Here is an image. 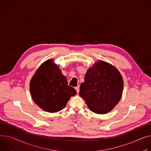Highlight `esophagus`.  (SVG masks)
Here are the masks:
<instances>
[{
	"mask_svg": "<svg viewBox=\"0 0 151 151\" xmlns=\"http://www.w3.org/2000/svg\"><path fill=\"white\" fill-rule=\"evenodd\" d=\"M75 89H76V92H77L78 93H79V87L78 86V87H75Z\"/></svg>",
	"mask_w": 151,
	"mask_h": 151,
	"instance_id": "1",
	"label": "esophagus"
}]
</instances>
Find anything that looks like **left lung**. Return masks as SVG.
<instances>
[{"label": "left lung", "mask_w": 151, "mask_h": 151, "mask_svg": "<svg viewBox=\"0 0 151 151\" xmlns=\"http://www.w3.org/2000/svg\"><path fill=\"white\" fill-rule=\"evenodd\" d=\"M123 79L113 65L103 61L96 62L86 73L80 86L79 96L89 109L97 114L111 111L123 94Z\"/></svg>", "instance_id": "left-lung-1"}]
</instances>
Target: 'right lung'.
<instances>
[{
    "mask_svg": "<svg viewBox=\"0 0 151 151\" xmlns=\"http://www.w3.org/2000/svg\"><path fill=\"white\" fill-rule=\"evenodd\" d=\"M29 90L36 104L50 113L61 110L70 98L76 94L75 88L68 86L67 78L52 59L37 69L30 81Z\"/></svg>",
    "mask_w": 151,
    "mask_h": 151,
    "instance_id": "right-lung-1",
    "label": "right lung"
}]
</instances>
